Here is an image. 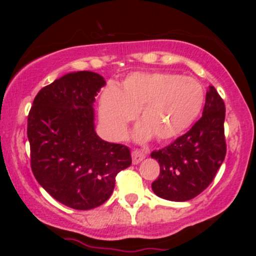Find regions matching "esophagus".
Instances as JSON below:
<instances>
[{
  "label": "esophagus",
  "instance_id": "34e87169",
  "mask_svg": "<svg viewBox=\"0 0 256 256\" xmlns=\"http://www.w3.org/2000/svg\"><path fill=\"white\" fill-rule=\"evenodd\" d=\"M146 156V152L140 150V149H134V150L132 152V162H134V165H137V164H140Z\"/></svg>",
  "mask_w": 256,
  "mask_h": 256
}]
</instances>
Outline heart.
<instances>
[{"label": "heart", "mask_w": 256, "mask_h": 256, "mask_svg": "<svg viewBox=\"0 0 256 256\" xmlns=\"http://www.w3.org/2000/svg\"><path fill=\"white\" fill-rule=\"evenodd\" d=\"M204 102V88L192 77L166 72L132 73L118 90H104L100 118L112 137L122 138L140 110L143 124L138 126L134 138L146 140L154 134L165 142L192 125Z\"/></svg>", "instance_id": "heart-1"}]
</instances>
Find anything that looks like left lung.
<instances>
[{
  "instance_id": "8db88e82",
  "label": "left lung",
  "mask_w": 256,
  "mask_h": 256,
  "mask_svg": "<svg viewBox=\"0 0 256 256\" xmlns=\"http://www.w3.org/2000/svg\"><path fill=\"white\" fill-rule=\"evenodd\" d=\"M224 120L225 104L210 85L201 118L183 136L150 154L160 165L152 184L158 198L184 202L207 189L226 155Z\"/></svg>"
}]
</instances>
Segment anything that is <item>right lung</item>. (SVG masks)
I'll use <instances>...</instances> for the list:
<instances>
[{
  "mask_svg": "<svg viewBox=\"0 0 256 256\" xmlns=\"http://www.w3.org/2000/svg\"><path fill=\"white\" fill-rule=\"evenodd\" d=\"M106 84L90 71L64 74L40 90L28 116L31 168L56 201L73 210L110 198L116 174L131 165L130 149L95 132V96Z\"/></svg>",
  "mask_w": 256,
  "mask_h": 256,
  "instance_id": "right-lung-1",
  "label": "right lung"
}]
</instances>
